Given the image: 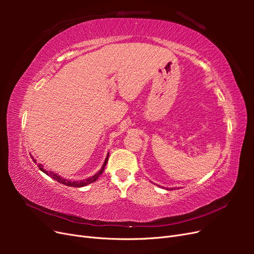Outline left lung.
Segmentation results:
<instances>
[{"mask_svg":"<svg viewBox=\"0 0 254 254\" xmlns=\"http://www.w3.org/2000/svg\"><path fill=\"white\" fill-rule=\"evenodd\" d=\"M166 190H168V189H166ZM171 190H173V189H171Z\"/></svg>","mask_w":254,"mask_h":254,"instance_id":"left-lung-1","label":"left lung"}]
</instances>
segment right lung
<instances>
[{
  "label": "right lung",
  "instance_id": "1",
  "mask_svg": "<svg viewBox=\"0 0 254 254\" xmlns=\"http://www.w3.org/2000/svg\"><path fill=\"white\" fill-rule=\"evenodd\" d=\"M108 158H109V152H108V155H107V158L105 159V162H104L102 168H101V170H99L95 175H93L92 177H89V178H87V179L78 180V181H73V180L64 179V178H63V177H61L60 175H58V174H56V173L45 170L44 166H43L41 163H37V160L34 159V157H32V159H33V161H34V163L37 164V166L39 167V170H40L41 172H43L44 174H47L48 176L51 177V178H53L54 180L58 181L59 183L64 184V186H67V187H73V188H82V187L88 186V184H90V183H92V182L96 181L98 177L103 174V172H104V170H105V166H106L107 162H108Z\"/></svg>",
  "mask_w": 254,
  "mask_h": 254
}]
</instances>
